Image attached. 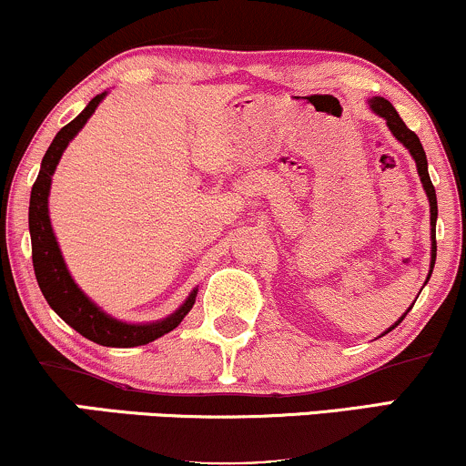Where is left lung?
I'll return each instance as SVG.
<instances>
[{"mask_svg": "<svg viewBox=\"0 0 466 466\" xmlns=\"http://www.w3.org/2000/svg\"><path fill=\"white\" fill-rule=\"evenodd\" d=\"M369 108H371L378 116H382V119L386 121V126H389L390 134H393V137L403 145V147L410 151L414 162H417V173H419V177H421L423 190H425V195H428V201H430V228H431V232H430V238H431V249H430L431 254L430 256L431 258H430V273H428V279H430L431 268H434V262H436V218H439V206H436V190H434V184H431L430 173H428V158H425L423 145H421V141H419L417 134H414L410 127L401 121V116L397 115V110L393 108V104H390L389 99H384V97L369 99ZM428 279H425V284H428ZM408 310H410V308H408ZM408 310L400 317V321H395L393 328H397V325L403 321V317L408 315ZM393 328L386 329L384 334H389Z\"/></svg>", "mask_w": 466, "mask_h": 466, "instance_id": "8db88e82", "label": "left lung"}]
</instances>
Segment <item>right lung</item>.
Returning a JSON list of instances; mask_svg holds the SVG:
<instances>
[{"label": "right lung", "mask_w": 466, "mask_h": 466, "mask_svg": "<svg viewBox=\"0 0 466 466\" xmlns=\"http://www.w3.org/2000/svg\"><path fill=\"white\" fill-rule=\"evenodd\" d=\"M106 95H108V91L95 95L86 108L56 134L49 149L45 151L41 171H38L35 187H32L30 215H27L32 238V262H35L36 282L41 287L43 297L52 306L56 315L63 319L65 323H69L76 332H80L84 339L104 347H138L147 345L151 340L160 339V336L176 329L182 323V319L188 315L190 308H193L198 289L190 290L187 301L176 312H171L169 317L160 319V321H119V319L110 317L108 312H104L102 308L95 304L91 297L77 287L76 279L71 278L63 251H60L58 240H56L52 218H49V188H52V176L56 167H58L60 158H63L66 145L86 126V121L91 119L97 106L104 102Z\"/></svg>", "instance_id": "obj_1"}]
</instances>
